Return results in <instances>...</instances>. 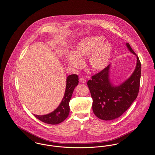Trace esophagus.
Returning a JSON list of instances; mask_svg holds the SVG:
<instances>
[{
    "label": "esophagus",
    "mask_w": 155,
    "mask_h": 155,
    "mask_svg": "<svg viewBox=\"0 0 155 155\" xmlns=\"http://www.w3.org/2000/svg\"><path fill=\"white\" fill-rule=\"evenodd\" d=\"M80 82L85 84V83L86 82V80L84 79V78H81L80 79Z\"/></svg>",
    "instance_id": "34e87169"
}]
</instances>
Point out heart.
Here are the masks:
<instances>
[{
  "mask_svg": "<svg viewBox=\"0 0 155 155\" xmlns=\"http://www.w3.org/2000/svg\"><path fill=\"white\" fill-rule=\"evenodd\" d=\"M103 41V37L95 36L78 41L75 45L74 54L67 56L68 64L81 68L83 66L82 60L88 56L89 64L93 70L98 71L105 68L110 61L113 48L110 44Z\"/></svg>",
  "mask_w": 155,
  "mask_h": 155,
  "instance_id": "1",
  "label": "heart"
}]
</instances>
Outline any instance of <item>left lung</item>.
<instances>
[{
  "label": "left lung",
  "mask_w": 155,
  "mask_h": 155,
  "mask_svg": "<svg viewBox=\"0 0 155 155\" xmlns=\"http://www.w3.org/2000/svg\"><path fill=\"white\" fill-rule=\"evenodd\" d=\"M130 52L137 56V64L131 76L120 85L110 80V65L92 77L87 85L93 99L92 110L97 117L112 120L121 116L136 99L140 85L141 64L140 59L128 43Z\"/></svg>",
  "instance_id": "obj_1"
}]
</instances>
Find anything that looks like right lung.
<instances>
[{
    "label": "right lung",
    "mask_w": 155,
    "mask_h": 155,
    "mask_svg": "<svg viewBox=\"0 0 155 155\" xmlns=\"http://www.w3.org/2000/svg\"><path fill=\"white\" fill-rule=\"evenodd\" d=\"M78 77L76 74H71L67 77L66 87L63 98L59 106L51 113L45 115L34 114L41 121L49 124H58L63 122L68 117L70 113L69 102L71 98L74 88L78 84Z\"/></svg>",
    "instance_id": "1"
}]
</instances>
